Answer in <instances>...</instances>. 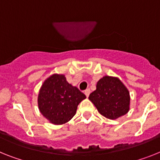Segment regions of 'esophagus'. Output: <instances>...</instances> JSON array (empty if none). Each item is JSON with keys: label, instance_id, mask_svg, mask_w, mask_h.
<instances>
[{"label": "esophagus", "instance_id": "esophagus-1", "mask_svg": "<svg viewBox=\"0 0 160 160\" xmlns=\"http://www.w3.org/2000/svg\"><path fill=\"white\" fill-rule=\"evenodd\" d=\"M89 93H90V89H89V88H87V89H85V90H84V94L86 95L87 98L88 97Z\"/></svg>", "mask_w": 160, "mask_h": 160}]
</instances>
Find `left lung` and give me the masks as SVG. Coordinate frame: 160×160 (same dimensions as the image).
Wrapping results in <instances>:
<instances>
[{
  "label": "left lung",
  "instance_id": "8db88e82",
  "mask_svg": "<svg viewBox=\"0 0 160 160\" xmlns=\"http://www.w3.org/2000/svg\"><path fill=\"white\" fill-rule=\"evenodd\" d=\"M88 98L99 113L108 119H117L129 110V92L118 78H102L97 84V89L91 92Z\"/></svg>",
  "mask_w": 160,
  "mask_h": 160
}]
</instances>
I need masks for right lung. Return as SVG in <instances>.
Instances as JSON below:
<instances>
[{
	"instance_id": "right-lung-1",
	"label": "right lung",
	"mask_w": 160,
	"mask_h": 160,
	"mask_svg": "<svg viewBox=\"0 0 160 160\" xmlns=\"http://www.w3.org/2000/svg\"><path fill=\"white\" fill-rule=\"evenodd\" d=\"M86 96L67 81L63 75L54 74L45 80L38 96L39 109L54 124L67 123L76 115L79 103Z\"/></svg>"
}]
</instances>
